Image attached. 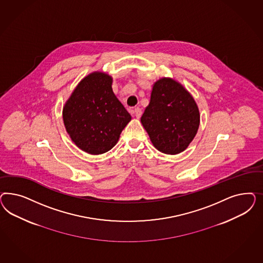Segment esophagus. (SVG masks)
Returning <instances> with one entry per match:
<instances>
[{
	"label": "esophagus",
	"instance_id": "esophagus-1",
	"mask_svg": "<svg viewBox=\"0 0 263 263\" xmlns=\"http://www.w3.org/2000/svg\"><path fill=\"white\" fill-rule=\"evenodd\" d=\"M133 114L135 115V117L137 119H140L141 116H142V110H141L140 108H135V109L133 110Z\"/></svg>",
	"mask_w": 263,
	"mask_h": 263
}]
</instances>
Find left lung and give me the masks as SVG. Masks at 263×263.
Instances as JSON below:
<instances>
[{"label":"left lung","mask_w":263,"mask_h":263,"mask_svg":"<svg viewBox=\"0 0 263 263\" xmlns=\"http://www.w3.org/2000/svg\"><path fill=\"white\" fill-rule=\"evenodd\" d=\"M141 122L159 152L178 154L188 147L198 132L199 108L181 84L162 78L153 85L151 102Z\"/></svg>","instance_id":"obj_1"}]
</instances>
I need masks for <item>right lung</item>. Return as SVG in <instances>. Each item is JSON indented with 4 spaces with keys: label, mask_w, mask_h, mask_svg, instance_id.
<instances>
[{
    "label": "right lung",
    "mask_w": 263,
    "mask_h": 263,
    "mask_svg": "<svg viewBox=\"0 0 263 263\" xmlns=\"http://www.w3.org/2000/svg\"><path fill=\"white\" fill-rule=\"evenodd\" d=\"M112 78L92 72L75 88L63 109L66 132L80 149L102 154L111 149L131 120L130 114L115 96Z\"/></svg>",
    "instance_id": "right-lung-1"
}]
</instances>
